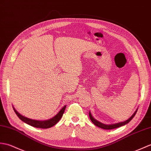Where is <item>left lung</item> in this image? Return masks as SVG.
I'll list each match as a JSON object with an SVG mask.
<instances>
[{"mask_svg": "<svg viewBox=\"0 0 151 151\" xmlns=\"http://www.w3.org/2000/svg\"><path fill=\"white\" fill-rule=\"evenodd\" d=\"M137 111H138V109H136V111L134 112V113L132 115V116L130 118H129L127 120H126V121H125L124 122H120V123H118V124H113V125H106V124H101V122L97 121L96 120H95V119H94L93 117V116L91 115V114L90 112H89V117H90L91 120V122H93V123L95 125H96L97 127H100V128L104 129H107V130H109V129H113L120 127H121V126H123V125H124L125 124H128L129 122H130L133 118H134V116H135V114L136 113V112H137Z\"/></svg>", "mask_w": 151, "mask_h": 151, "instance_id": "1", "label": "left lung"}]
</instances>
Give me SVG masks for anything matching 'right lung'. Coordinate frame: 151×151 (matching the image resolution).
I'll list each match as a JSON object with an SVG mask.
<instances>
[{"mask_svg":"<svg viewBox=\"0 0 151 151\" xmlns=\"http://www.w3.org/2000/svg\"><path fill=\"white\" fill-rule=\"evenodd\" d=\"M65 107H66V106L63 107L62 109L58 112V113L56 116H55L53 118H52L50 119V120H45V121H38V120H31V119L24 117L22 115L19 114L14 107H13V110L20 120L23 121L24 122H25L26 124L33 126L34 127L40 128V129H48L52 127V126H54L55 124H57L58 123L59 120L61 119L62 116H63V114L64 113Z\"/></svg>","mask_w":151,"mask_h":151,"instance_id":"1","label":"right lung"}]
</instances>
